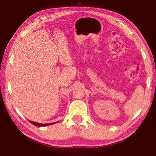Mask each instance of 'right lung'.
Masks as SVG:
<instances>
[{
    "mask_svg": "<svg viewBox=\"0 0 156 156\" xmlns=\"http://www.w3.org/2000/svg\"><path fill=\"white\" fill-rule=\"evenodd\" d=\"M29 121L31 122V124L34 125L36 127H45V126H48V125H50L52 124H55L57 122H51V123H47V124H42V123H39V122H34V121Z\"/></svg>",
    "mask_w": 156,
    "mask_h": 156,
    "instance_id": "add662e5",
    "label": "right lung"
}]
</instances>
